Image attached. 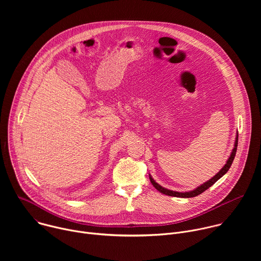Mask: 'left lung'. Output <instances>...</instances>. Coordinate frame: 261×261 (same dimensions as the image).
Masks as SVG:
<instances>
[{"label":"left lung","mask_w":261,"mask_h":261,"mask_svg":"<svg viewBox=\"0 0 261 261\" xmlns=\"http://www.w3.org/2000/svg\"><path fill=\"white\" fill-rule=\"evenodd\" d=\"M238 140H239V134L237 133V136H236V140H234V145H233V148H232V152L228 158V160L226 161L225 165L223 166L220 171L218 173H216L212 178H210L207 181L203 182L202 185L198 186L197 188H195L194 190L192 191H188V192H177V191H172V190H168L164 187H162V186H160L158 182H156V180L152 177L151 174L150 175V180L151 182L153 184L154 187L161 193L165 194V195H168V196H173V197H181V198H190V197H195L199 194H201L202 192H204L206 189H208L211 186H213L219 178H221L223 175H224L230 168L232 162H233V159L236 157V153H237V148H238Z\"/></svg>","instance_id":"obj_1"}]
</instances>
